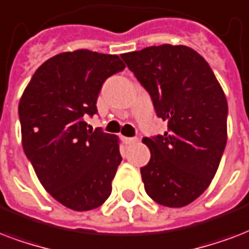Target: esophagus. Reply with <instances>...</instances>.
Instances as JSON below:
<instances>
[{"mask_svg":"<svg viewBox=\"0 0 249 249\" xmlns=\"http://www.w3.org/2000/svg\"><path fill=\"white\" fill-rule=\"evenodd\" d=\"M136 142H138V139H136V138H123V142H124L126 145H131V144H135Z\"/></svg>","mask_w":249,"mask_h":249,"instance_id":"obj_1","label":"esophagus"}]
</instances>
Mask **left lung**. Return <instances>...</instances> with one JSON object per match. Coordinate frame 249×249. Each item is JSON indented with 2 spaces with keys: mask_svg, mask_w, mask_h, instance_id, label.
Masks as SVG:
<instances>
[{
  "mask_svg": "<svg viewBox=\"0 0 249 249\" xmlns=\"http://www.w3.org/2000/svg\"><path fill=\"white\" fill-rule=\"evenodd\" d=\"M121 57L167 122L165 134L142 139L151 151L140 169L145 192L163 207H186L207 190L222 159L226 96L207 61L188 46H149Z\"/></svg>",
  "mask_w": 249,
  "mask_h": 249,
  "instance_id": "obj_1",
  "label": "left lung"
}]
</instances>
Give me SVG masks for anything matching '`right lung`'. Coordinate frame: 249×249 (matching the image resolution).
<instances>
[{
    "mask_svg": "<svg viewBox=\"0 0 249 249\" xmlns=\"http://www.w3.org/2000/svg\"><path fill=\"white\" fill-rule=\"evenodd\" d=\"M118 55L80 49L38 67L19 103L22 144L38 180L72 211L103 205L122 156L118 138L84 121L97 114L104 82L124 69Z\"/></svg>",
    "mask_w": 249,
    "mask_h": 249,
    "instance_id": "right-lung-1",
    "label": "right lung"
}]
</instances>
